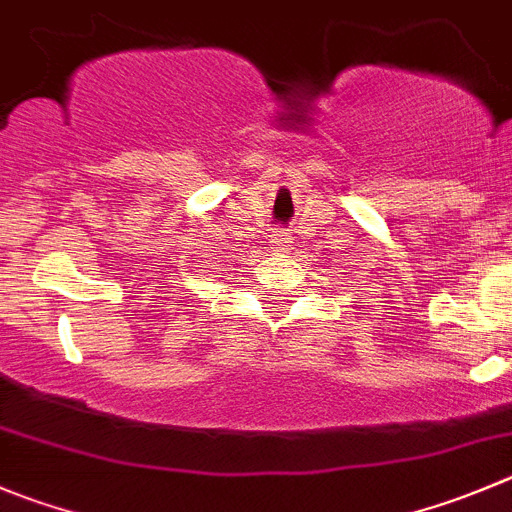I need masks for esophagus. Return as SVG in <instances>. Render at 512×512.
Here are the masks:
<instances>
[{"label":"esophagus","mask_w":512,"mask_h":512,"mask_svg":"<svg viewBox=\"0 0 512 512\" xmlns=\"http://www.w3.org/2000/svg\"><path fill=\"white\" fill-rule=\"evenodd\" d=\"M271 243H274L276 251H289L291 236H286V233H274V238H271Z\"/></svg>","instance_id":"esophagus-1"}]
</instances>
